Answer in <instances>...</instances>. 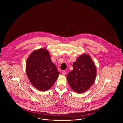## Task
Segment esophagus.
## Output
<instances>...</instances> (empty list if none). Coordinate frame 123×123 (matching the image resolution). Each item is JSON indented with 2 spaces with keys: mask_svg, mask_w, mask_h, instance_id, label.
<instances>
[{
  "mask_svg": "<svg viewBox=\"0 0 123 123\" xmlns=\"http://www.w3.org/2000/svg\"><path fill=\"white\" fill-rule=\"evenodd\" d=\"M62 74L63 75H66V71H62Z\"/></svg>",
  "mask_w": 123,
  "mask_h": 123,
  "instance_id": "obj_1",
  "label": "esophagus"
}]
</instances>
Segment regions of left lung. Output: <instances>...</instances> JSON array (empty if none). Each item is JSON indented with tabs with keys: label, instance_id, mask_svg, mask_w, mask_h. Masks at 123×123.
I'll return each mask as SVG.
<instances>
[{
	"label": "left lung",
	"instance_id": "left-lung-1",
	"mask_svg": "<svg viewBox=\"0 0 123 123\" xmlns=\"http://www.w3.org/2000/svg\"><path fill=\"white\" fill-rule=\"evenodd\" d=\"M72 67L73 70L67 74L68 83L75 92L83 93L95 81L97 74L95 64L88 54L83 53L73 62Z\"/></svg>",
	"mask_w": 123,
	"mask_h": 123
}]
</instances>
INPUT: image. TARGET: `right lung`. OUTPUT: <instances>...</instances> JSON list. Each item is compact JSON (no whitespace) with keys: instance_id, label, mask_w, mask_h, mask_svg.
Returning a JSON list of instances; mask_svg holds the SVG:
<instances>
[{"instance_id":"add662e5","label":"right lung","mask_w":123,"mask_h":123,"mask_svg":"<svg viewBox=\"0 0 123 123\" xmlns=\"http://www.w3.org/2000/svg\"><path fill=\"white\" fill-rule=\"evenodd\" d=\"M26 72L32 85L41 91L51 88L60 74L45 48L39 49L30 54L26 60Z\"/></svg>"}]
</instances>
